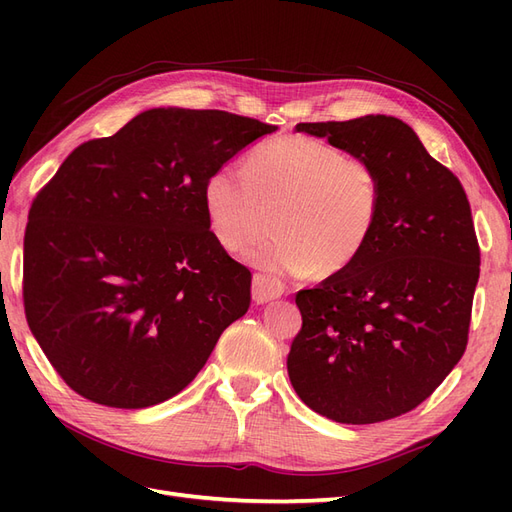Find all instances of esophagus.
Instances as JSON below:
<instances>
[{
  "label": "esophagus",
  "mask_w": 512,
  "mask_h": 512,
  "mask_svg": "<svg viewBox=\"0 0 512 512\" xmlns=\"http://www.w3.org/2000/svg\"><path fill=\"white\" fill-rule=\"evenodd\" d=\"M284 294V284L277 280L275 275H267V273H256L252 280V299L258 305H265L269 301L280 299Z\"/></svg>",
  "instance_id": "obj_1"
}]
</instances>
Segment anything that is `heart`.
I'll return each mask as SVG.
<instances>
[{"mask_svg":"<svg viewBox=\"0 0 512 512\" xmlns=\"http://www.w3.org/2000/svg\"><path fill=\"white\" fill-rule=\"evenodd\" d=\"M380 196V177L365 158L299 134L258 145L245 166L215 168L203 185L215 239L228 250L243 245L241 256L258 267L297 275L348 267L376 228ZM262 199L281 200L278 230L251 238Z\"/></svg>","mask_w":512,"mask_h":512,"instance_id":"1","label":"heart"}]
</instances>
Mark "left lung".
<instances>
[{"instance_id": "left-lung-1", "label": "left lung", "mask_w": 512, "mask_h": 512, "mask_svg": "<svg viewBox=\"0 0 512 512\" xmlns=\"http://www.w3.org/2000/svg\"><path fill=\"white\" fill-rule=\"evenodd\" d=\"M297 132L365 158L380 177V213L348 267L299 290L303 327L288 376L305 406L369 425L414 410L468 344L480 250L468 196L397 117L297 123Z\"/></svg>"}]
</instances>
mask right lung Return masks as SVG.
Listing matches in <instances>:
<instances>
[{"mask_svg":"<svg viewBox=\"0 0 512 512\" xmlns=\"http://www.w3.org/2000/svg\"><path fill=\"white\" fill-rule=\"evenodd\" d=\"M226 111L149 108L76 147L29 209L27 324L72 391L123 410L188 386L250 307L252 273L209 230L203 185L275 132Z\"/></svg>","mask_w":512,"mask_h":512,"instance_id":"obj_1","label":"right lung"}]
</instances>
